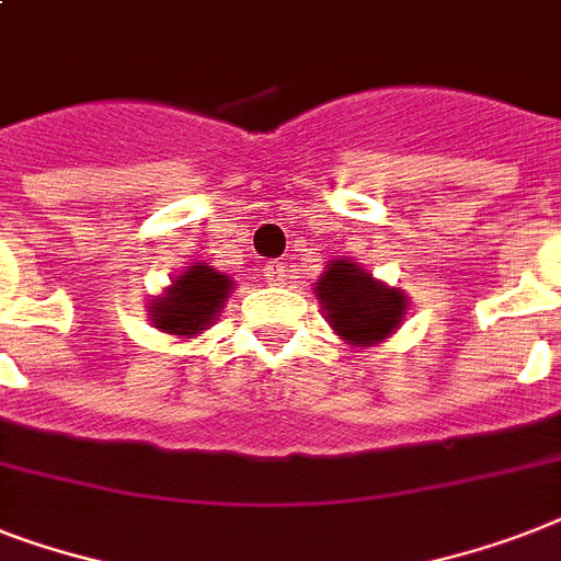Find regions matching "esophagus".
<instances>
[{
  "mask_svg": "<svg viewBox=\"0 0 561 561\" xmlns=\"http://www.w3.org/2000/svg\"><path fill=\"white\" fill-rule=\"evenodd\" d=\"M285 262H279V259H276V262H267L264 264V276H267V282H271V285H282V282H285Z\"/></svg>",
  "mask_w": 561,
  "mask_h": 561,
  "instance_id": "34e87169",
  "label": "esophagus"
}]
</instances>
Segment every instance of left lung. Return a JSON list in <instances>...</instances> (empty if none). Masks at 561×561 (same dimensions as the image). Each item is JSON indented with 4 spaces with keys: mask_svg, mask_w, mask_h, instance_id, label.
<instances>
[{
    "mask_svg": "<svg viewBox=\"0 0 561 561\" xmlns=\"http://www.w3.org/2000/svg\"><path fill=\"white\" fill-rule=\"evenodd\" d=\"M317 297L323 302L329 323L343 341H383L404 314V294L375 282L355 262H334L317 282Z\"/></svg>",
    "mask_w": 561,
    "mask_h": 561,
    "instance_id": "left-lung-1",
    "label": "left lung"
}]
</instances>
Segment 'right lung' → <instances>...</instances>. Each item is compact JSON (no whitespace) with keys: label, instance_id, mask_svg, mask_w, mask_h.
<instances>
[{"label":"right lung","instance_id":"1","mask_svg":"<svg viewBox=\"0 0 561 561\" xmlns=\"http://www.w3.org/2000/svg\"><path fill=\"white\" fill-rule=\"evenodd\" d=\"M227 290L229 276L197 262L183 276H178L165 297L153 302V325L171 334L203 332L218 314Z\"/></svg>","mask_w":561,"mask_h":561}]
</instances>
